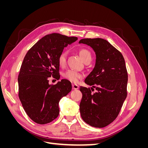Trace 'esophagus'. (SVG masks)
Masks as SVG:
<instances>
[{
	"mask_svg": "<svg viewBox=\"0 0 148 148\" xmlns=\"http://www.w3.org/2000/svg\"><path fill=\"white\" fill-rule=\"evenodd\" d=\"M72 88L74 90H77V89H79V86L76 84H72Z\"/></svg>",
	"mask_w": 148,
	"mask_h": 148,
	"instance_id": "34e87169",
	"label": "esophagus"
}]
</instances>
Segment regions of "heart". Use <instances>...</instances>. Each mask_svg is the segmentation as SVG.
<instances>
[{
	"label": "heart",
	"instance_id": "1",
	"mask_svg": "<svg viewBox=\"0 0 148 148\" xmlns=\"http://www.w3.org/2000/svg\"><path fill=\"white\" fill-rule=\"evenodd\" d=\"M79 56L84 61L87 59L91 58V53L86 49H81L79 51ZM58 64L61 67H64L66 63V52L65 51L62 52L57 58ZM63 77L72 83H77L79 79L83 77L82 73L73 70H68L63 73Z\"/></svg>",
	"mask_w": 148,
	"mask_h": 148
}]
</instances>
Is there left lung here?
<instances>
[{
  "label": "left lung",
  "mask_w": 148,
  "mask_h": 148,
  "mask_svg": "<svg viewBox=\"0 0 148 148\" xmlns=\"http://www.w3.org/2000/svg\"><path fill=\"white\" fill-rule=\"evenodd\" d=\"M79 43L90 46L96 53L95 66L84 82L96 92L80 86L81 117L92 127H105L117 118L127 97L128 74L124 58L104 39H82Z\"/></svg>",
  "instance_id": "left-lung-1"
}]
</instances>
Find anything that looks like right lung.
I'll use <instances>...</instances> for the list:
<instances>
[{
    "label": "right lung",
    "mask_w": 148,
    "mask_h": 148,
    "mask_svg": "<svg viewBox=\"0 0 148 148\" xmlns=\"http://www.w3.org/2000/svg\"><path fill=\"white\" fill-rule=\"evenodd\" d=\"M77 39L59 33L47 34L26 53L18 77V96L26 113L34 122L46 124L56 119L59 114L60 100L71 91L68 80L52 85L49 79L52 76L60 78L57 58L64 47Z\"/></svg>",
    "instance_id": "add662e5"
}]
</instances>
